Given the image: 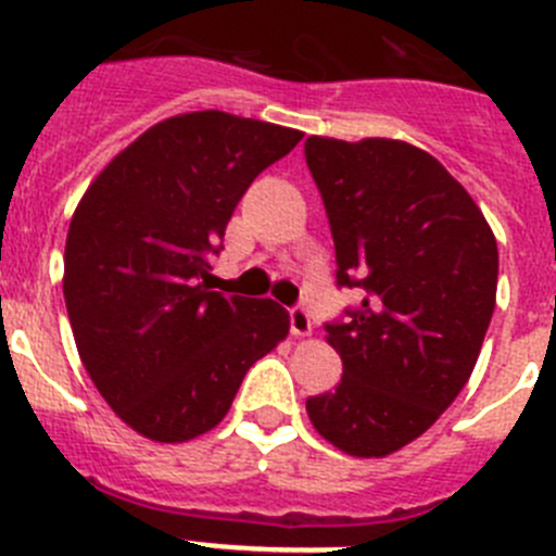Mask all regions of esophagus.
Returning <instances> with one entry per match:
<instances>
[{
  "label": "esophagus",
  "mask_w": 556,
  "mask_h": 556,
  "mask_svg": "<svg viewBox=\"0 0 556 556\" xmlns=\"http://www.w3.org/2000/svg\"><path fill=\"white\" fill-rule=\"evenodd\" d=\"M289 331H292V337H308L312 333V317L303 306L289 308Z\"/></svg>",
  "instance_id": "obj_1"
}]
</instances>
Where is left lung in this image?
<instances>
[{"mask_svg":"<svg viewBox=\"0 0 556 556\" xmlns=\"http://www.w3.org/2000/svg\"><path fill=\"white\" fill-rule=\"evenodd\" d=\"M306 164L337 250V287L362 303L326 323L342 381L306 401L351 456H387L454 404L495 308L498 248L459 180L406 141L308 136Z\"/></svg>","mask_w":556,"mask_h":556,"instance_id":"left-lung-1","label":"left lung"}]
</instances>
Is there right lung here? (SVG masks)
I'll list each match as a JSON object with an SVG mask.
<instances>
[{"label": "right lung", "mask_w": 556, "mask_h": 556, "mask_svg": "<svg viewBox=\"0 0 556 556\" xmlns=\"http://www.w3.org/2000/svg\"><path fill=\"white\" fill-rule=\"evenodd\" d=\"M301 139L223 111L180 113L122 150L77 205L63 253L77 353L108 406L155 443L214 429L289 333L275 301L205 281L248 186Z\"/></svg>", "instance_id": "right-lung-1"}]
</instances>
